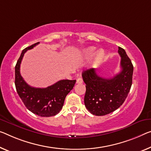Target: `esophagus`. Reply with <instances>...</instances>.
<instances>
[{"label":"esophagus","instance_id":"esophagus-1","mask_svg":"<svg viewBox=\"0 0 151 151\" xmlns=\"http://www.w3.org/2000/svg\"><path fill=\"white\" fill-rule=\"evenodd\" d=\"M83 82V79L82 78H78L76 80V83H81Z\"/></svg>","mask_w":151,"mask_h":151}]
</instances>
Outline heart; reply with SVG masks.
Returning <instances> with one entry per match:
<instances>
[{
	"instance_id": "b5f03b06",
	"label": "heart",
	"mask_w": 151,
	"mask_h": 151,
	"mask_svg": "<svg viewBox=\"0 0 151 151\" xmlns=\"http://www.w3.org/2000/svg\"><path fill=\"white\" fill-rule=\"evenodd\" d=\"M94 54V48L92 47L87 48V49L84 51V56L86 58H89L90 57H92ZM103 55H104V52L102 51V50H99V51L97 52L96 57H95V59L94 60V65H98L102 61V59H103Z\"/></svg>"
}]
</instances>
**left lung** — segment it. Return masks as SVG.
Segmentation results:
<instances>
[{"label":"left lung","instance_id":"obj_1","mask_svg":"<svg viewBox=\"0 0 151 151\" xmlns=\"http://www.w3.org/2000/svg\"><path fill=\"white\" fill-rule=\"evenodd\" d=\"M122 71L113 78L100 77L94 69L82 72L86 83L84 104L92 115L102 116L115 111L127 98L132 83L134 67L124 48L119 47Z\"/></svg>","mask_w":151,"mask_h":151}]
</instances>
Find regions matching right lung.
Returning a JSON list of instances; mask_svg holds the SVG:
<instances>
[{"label": "right lung", "mask_w": 151, "mask_h": 151, "mask_svg": "<svg viewBox=\"0 0 151 151\" xmlns=\"http://www.w3.org/2000/svg\"><path fill=\"white\" fill-rule=\"evenodd\" d=\"M40 42H37L22 50L15 65V84L17 94L27 109L40 117L56 115L61 110L65 97L73 89L76 80H62L45 88L30 86L20 73V65L25 52Z\"/></svg>", "instance_id": "right-lung-1"}]
</instances>
